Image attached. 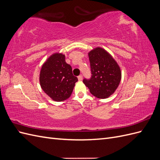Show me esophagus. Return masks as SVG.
<instances>
[{
  "label": "esophagus",
  "mask_w": 160,
  "mask_h": 160,
  "mask_svg": "<svg viewBox=\"0 0 160 160\" xmlns=\"http://www.w3.org/2000/svg\"><path fill=\"white\" fill-rule=\"evenodd\" d=\"M82 79H83V76H82L81 75L78 76V80L79 81H82Z\"/></svg>",
  "instance_id": "1"
}]
</instances>
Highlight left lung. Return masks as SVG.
I'll return each mask as SVG.
<instances>
[{"label": "left lung", "mask_w": 160, "mask_h": 160, "mask_svg": "<svg viewBox=\"0 0 160 160\" xmlns=\"http://www.w3.org/2000/svg\"><path fill=\"white\" fill-rule=\"evenodd\" d=\"M91 77L83 79L90 93L99 99H106L114 93L122 79V71L118 62L101 47H96L88 52Z\"/></svg>", "instance_id": "1"}]
</instances>
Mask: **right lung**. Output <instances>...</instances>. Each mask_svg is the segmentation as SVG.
<instances>
[{
    "label": "right lung",
    "instance_id": "1",
    "mask_svg": "<svg viewBox=\"0 0 160 160\" xmlns=\"http://www.w3.org/2000/svg\"><path fill=\"white\" fill-rule=\"evenodd\" d=\"M78 79L72 75L71 67L65 62V56L62 53H53L41 67L40 85L53 101L60 102L68 99Z\"/></svg>",
    "mask_w": 160,
    "mask_h": 160
}]
</instances>
